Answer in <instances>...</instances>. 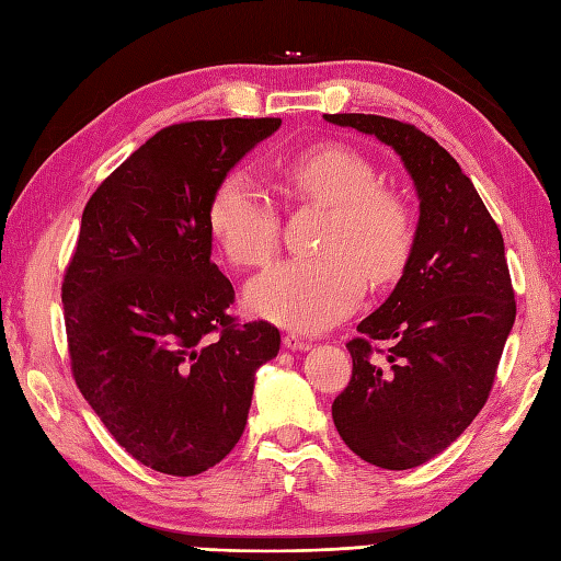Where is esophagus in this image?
I'll list each match as a JSON object with an SVG mask.
<instances>
[{
	"label": "esophagus",
	"mask_w": 561,
	"mask_h": 561,
	"mask_svg": "<svg viewBox=\"0 0 561 561\" xmlns=\"http://www.w3.org/2000/svg\"><path fill=\"white\" fill-rule=\"evenodd\" d=\"M284 347L291 352H308L311 350V342L299 337V335H284Z\"/></svg>",
	"instance_id": "1"
}]
</instances>
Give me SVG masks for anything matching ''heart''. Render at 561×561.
Listing matches in <instances>:
<instances>
[{"mask_svg": "<svg viewBox=\"0 0 561 561\" xmlns=\"http://www.w3.org/2000/svg\"><path fill=\"white\" fill-rule=\"evenodd\" d=\"M277 175L291 199L330 207L318 238L325 255L260 274L248 284L245 306L270 323L316 332L354 311L364 296V273L374 284H386L408 265L412 214L396 190L376 185L374 163L340 141L289 153L277 163ZM207 224L238 267H265L277 255V211L243 171L226 173L214 187Z\"/></svg>", "mask_w": 561, "mask_h": 561, "instance_id": "1", "label": "heart"}]
</instances>
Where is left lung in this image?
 Wrapping results in <instances>:
<instances>
[{"mask_svg": "<svg viewBox=\"0 0 561 561\" xmlns=\"http://www.w3.org/2000/svg\"><path fill=\"white\" fill-rule=\"evenodd\" d=\"M323 117L388 145L420 197L408 265L356 325L359 337L347 342L352 380L332 402L356 456L410 470L446 450L490 398L516 320L504 238L458 161L422 129L364 113Z\"/></svg>", "mask_w": 561, "mask_h": 561, "instance_id": "left-lung-1", "label": "left lung"}]
</instances>
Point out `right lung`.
<instances>
[{"instance_id":"obj_1","label":"right lung","mask_w":561,"mask_h":561,"mask_svg":"<svg viewBox=\"0 0 561 561\" xmlns=\"http://www.w3.org/2000/svg\"><path fill=\"white\" fill-rule=\"evenodd\" d=\"M279 117L161 129L105 178L81 214L62 282L71 374L129 456L190 478L241 438L255 371L279 330L229 313L233 287L211 262L214 187Z\"/></svg>"}]
</instances>
